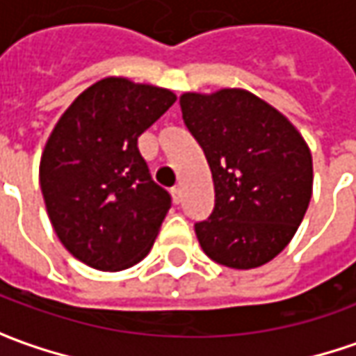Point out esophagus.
I'll list each match as a JSON object with an SVG mask.
<instances>
[{"label":"esophagus","instance_id":"34e87169","mask_svg":"<svg viewBox=\"0 0 356 356\" xmlns=\"http://www.w3.org/2000/svg\"><path fill=\"white\" fill-rule=\"evenodd\" d=\"M172 200H174V204H180L182 202V190L180 188H172Z\"/></svg>","mask_w":356,"mask_h":356}]
</instances>
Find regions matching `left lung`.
<instances>
[{
	"instance_id": "left-lung-1",
	"label": "left lung",
	"mask_w": 356,
	"mask_h": 356,
	"mask_svg": "<svg viewBox=\"0 0 356 356\" xmlns=\"http://www.w3.org/2000/svg\"><path fill=\"white\" fill-rule=\"evenodd\" d=\"M186 127L210 164L213 212L196 224L204 253L220 266L253 269L280 255L313 194V158L277 108L243 89L184 92Z\"/></svg>"
}]
</instances>
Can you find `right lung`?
Here are the masks:
<instances>
[{
  "label": "right lung",
  "mask_w": 356,
  "mask_h": 356,
  "mask_svg": "<svg viewBox=\"0 0 356 356\" xmlns=\"http://www.w3.org/2000/svg\"><path fill=\"white\" fill-rule=\"evenodd\" d=\"M176 101L168 89L106 76L57 120L39 164L51 226L67 252L99 271L144 259L170 210L152 182L138 136Z\"/></svg>",
  "instance_id": "obj_1"
}]
</instances>
